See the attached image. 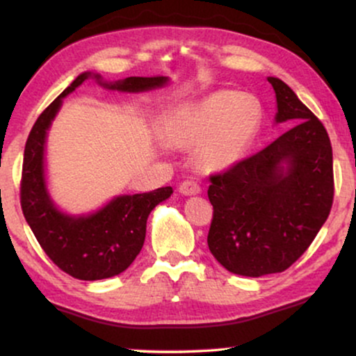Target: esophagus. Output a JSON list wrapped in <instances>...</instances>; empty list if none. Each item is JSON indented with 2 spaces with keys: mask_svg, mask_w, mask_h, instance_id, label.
<instances>
[{
  "mask_svg": "<svg viewBox=\"0 0 356 356\" xmlns=\"http://www.w3.org/2000/svg\"><path fill=\"white\" fill-rule=\"evenodd\" d=\"M179 191H181V194L184 195H194V194H199L201 192V186H199L195 181H184L181 182V186H179Z\"/></svg>",
  "mask_w": 356,
  "mask_h": 356,
  "instance_id": "1",
  "label": "esophagus"
}]
</instances>
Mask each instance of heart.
Wrapping results in <instances>:
<instances>
[{
	"mask_svg": "<svg viewBox=\"0 0 356 356\" xmlns=\"http://www.w3.org/2000/svg\"><path fill=\"white\" fill-rule=\"evenodd\" d=\"M263 122V105L251 93L218 90L174 108L162 122L165 140L189 149L197 143L204 169L220 170L244 157Z\"/></svg>",
	"mask_w": 356,
	"mask_h": 356,
	"instance_id": "heart-1",
	"label": "heart"
}]
</instances>
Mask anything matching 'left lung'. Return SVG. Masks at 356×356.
<instances>
[{"label":"left lung","mask_w":356,"mask_h":356,"mask_svg":"<svg viewBox=\"0 0 356 356\" xmlns=\"http://www.w3.org/2000/svg\"><path fill=\"white\" fill-rule=\"evenodd\" d=\"M276 122L293 127L259 152L209 177L212 220L207 244L227 271L259 277L300 259L332 211L333 150L320 118L284 81Z\"/></svg>","instance_id":"1"}]
</instances>
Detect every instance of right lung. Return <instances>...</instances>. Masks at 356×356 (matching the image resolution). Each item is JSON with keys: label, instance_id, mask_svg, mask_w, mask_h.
<instances>
[{"label": "right lung", "instance_id": "add662e5", "mask_svg": "<svg viewBox=\"0 0 356 356\" xmlns=\"http://www.w3.org/2000/svg\"><path fill=\"white\" fill-rule=\"evenodd\" d=\"M90 75L92 73L76 76L70 87L65 88L36 118L24 145L19 202L36 241L53 263L76 280L95 281L120 275L132 264L144 246L150 211L170 197L172 187L120 195L95 214L81 218H72L53 206L44 187V137L53 117L58 112L61 99ZM93 76L104 87L122 92H144L162 87L167 81V76H129L115 83H104L100 75Z\"/></svg>", "mask_w": 356, "mask_h": 356}]
</instances>
